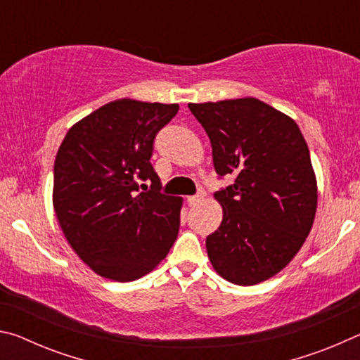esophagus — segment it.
<instances>
[{"label":"esophagus","mask_w":360,"mask_h":360,"mask_svg":"<svg viewBox=\"0 0 360 360\" xmlns=\"http://www.w3.org/2000/svg\"><path fill=\"white\" fill-rule=\"evenodd\" d=\"M205 198V191L203 188H200V191L195 193V195H192V197H187V202H188V205H197V203H200L202 202V200Z\"/></svg>","instance_id":"obj_1"}]
</instances>
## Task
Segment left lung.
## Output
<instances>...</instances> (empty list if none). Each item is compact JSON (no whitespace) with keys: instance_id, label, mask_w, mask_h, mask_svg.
I'll return each instance as SVG.
<instances>
[{"instance_id":"1","label":"left lung","mask_w":360,"mask_h":360,"mask_svg":"<svg viewBox=\"0 0 360 360\" xmlns=\"http://www.w3.org/2000/svg\"><path fill=\"white\" fill-rule=\"evenodd\" d=\"M188 109L208 133L216 173L235 176L214 193L224 217L206 238L211 264L233 284L266 281L313 227L318 184L307 141L294 119L251 96Z\"/></svg>"}]
</instances>
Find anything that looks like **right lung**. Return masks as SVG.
Masks as SVG:
<instances>
[{"mask_svg": "<svg viewBox=\"0 0 360 360\" xmlns=\"http://www.w3.org/2000/svg\"><path fill=\"white\" fill-rule=\"evenodd\" d=\"M178 109L115 100L72 125L60 144L53 210L71 248L96 275L135 281L167 257L178 236L182 198L160 192L150 163L155 135Z\"/></svg>", "mask_w": 360, "mask_h": 360, "instance_id": "obj_1", "label": "right lung"}]
</instances>
